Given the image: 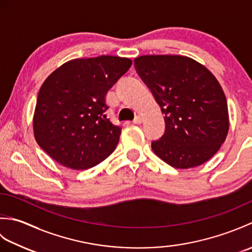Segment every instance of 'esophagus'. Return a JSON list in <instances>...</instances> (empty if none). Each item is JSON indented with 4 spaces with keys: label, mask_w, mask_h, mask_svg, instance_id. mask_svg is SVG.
Returning <instances> with one entry per match:
<instances>
[{
    "label": "esophagus",
    "mask_w": 252,
    "mask_h": 252,
    "mask_svg": "<svg viewBox=\"0 0 252 252\" xmlns=\"http://www.w3.org/2000/svg\"><path fill=\"white\" fill-rule=\"evenodd\" d=\"M142 122H143V119L140 116H136L134 118V120H133V123H134V125H141Z\"/></svg>",
    "instance_id": "esophagus-1"
}]
</instances>
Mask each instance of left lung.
Here are the masks:
<instances>
[{"instance_id": "8db88e82", "label": "left lung", "mask_w": 252, "mask_h": 252, "mask_svg": "<svg viewBox=\"0 0 252 252\" xmlns=\"http://www.w3.org/2000/svg\"><path fill=\"white\" fill-rule=\"evenodd\" d=\"M134 63L164 115L165 131L153 141L154 153L178 169L208 161L229 126L226 97L216 77L186 56L144 55Z\"/></svg>"}]
</instances>
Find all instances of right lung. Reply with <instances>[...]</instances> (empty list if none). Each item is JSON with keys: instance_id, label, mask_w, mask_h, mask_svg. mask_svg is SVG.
<instances>
[{"instance_id": "1", "label": "right lung", "mask_w": 252, "mask_h": 252, "mask_svg": "<svg viewBox=\"0 0 252 252\" xmlns=\"http://www.w3.org/2000/svg\"><path fill=\"white\" fill-rule=\"evenodd\" d=\"M131 65L129 58L119 56L78 58L46 78L37 95L33 133L51 158L85 170L115 151L121 127L106 118L105 97Z\"/></svg>"}]
</instances>
